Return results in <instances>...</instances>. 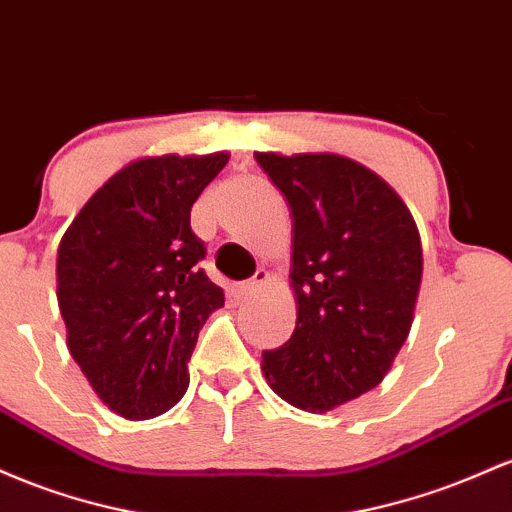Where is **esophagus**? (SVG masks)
<instances>
[{"instance_id":"1","label":"esophagus","mask_w":512,"mask_h":512,"mask_svg":"<svg viewBox=\"0 0 512 512\" xmlns=\"http://www.w3.org/2000/svg\"><path fill=\"white\" fill-rule=\"evenodd\" d=\"M271 278L273 275L266 271V268H258L256 271V275L254 278L249 280V283H244V287H241V292H244L246 297H251V295H256V292H261L263 287H266L268 283H271Z\"/></svg>"}]
</instances>
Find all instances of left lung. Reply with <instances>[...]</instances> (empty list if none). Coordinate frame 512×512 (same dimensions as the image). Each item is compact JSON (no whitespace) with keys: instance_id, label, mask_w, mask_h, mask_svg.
<instances>
[{"instance_id":"8db88e82","label":"left lung","mask_w":512,"mask_h":512,"mask_svg":"<svg viewBox=\"0 0 512 512\" xmlns=\"http://www.w3.org/2000/svg\"><path fill=\"white\" fill-rule=\"evenodd\" d=\"M292 210L297 324L263 353L280 399L324 413L384 380L413 324L423 275L418 227L375 171L331 152H256Z\"/></svg>"}]
</instances>
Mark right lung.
Returning a JSON list of instances; mask_svg holds the SVG:
<instances>
[{"mask_svg":"<svg viewBox=\"0 0 512 512\" xmlns=\"http://www.w3.org/2000/svg\"><path fill=\"white\" fill-rule=\"evenodd\" d=\"M227 152L142 157L86 200L57 249L67 348L96 396L128 421L186 394L198 331L225 292L198 261L191 208Z\"/></svg>","mask_w":512,"mask_h":512,"instance_id":"obj_1","label":"right lung"}]
</instances>
